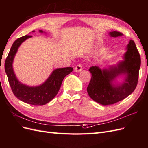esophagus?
<instances>
[{"label": "esophagus", "instance_id": "34e87169", "mask_svg": "<svg viewBox=\"0 0 148 148\" xmlns=\"http://www.w3.org/2000/svg\"><path fill=\"white\" fill-rule=\"evenodd\" d=\"M74 70H75V72H80V71H82V66L81 64H77V65L75 66Z\"/></svg>", "mask_w": 148, "mask_h": 148}]
</instances>
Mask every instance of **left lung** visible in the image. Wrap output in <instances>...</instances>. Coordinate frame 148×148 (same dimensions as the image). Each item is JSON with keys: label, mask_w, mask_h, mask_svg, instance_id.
Segmentation results:
<instances>
[{"label": "left lung", "mask_w": 148, "mask_h": 148, "mask_svg": "<svg viewBox=\"0 0 148 148\" xmlns=\"http://www.w3.org/2000/svg\"><path fill=\"white\" fill-rule=\"evenodd\" d=\"M110 37L116 38L123 34L116 31L109 32ZM124 60L109 68L101 69L94 66L89 68L92 78L87 87L90 98L103 106L121 101L134 92L138 84L140 57L134 41L131 40L126 47ZM125 76L123 82L116 84V79Z\"/></svg>", "instance_id": "left-lung-1"}]
</instances>
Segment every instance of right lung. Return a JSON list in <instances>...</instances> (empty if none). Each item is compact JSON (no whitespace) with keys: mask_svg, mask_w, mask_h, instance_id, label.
I'll return each instance as SVG.
<instances>
[{"mask_svg":"<svg viewBox=\"0 0 148 148\" xmlns=\"http://www.w3.org/2000/svg\"><path fill=\"white\" fill-rule=\"evenodd\" d=\"M39 32H43L41 30ZM31 37V36L26 35L14 41L5 60V70L12 92L18 99L31 105L42 106L49 102L57 95L64 78L73 71V68H56L40 85L30 86L21 83L14 73L12 63L20 45Z\"/></svg>","mask_w":148,"mask_h":148,"instance_id":"obj_1","label":"right lung"}]
</instances>
